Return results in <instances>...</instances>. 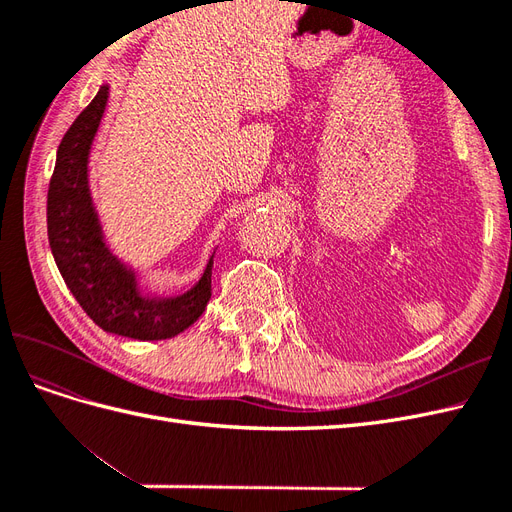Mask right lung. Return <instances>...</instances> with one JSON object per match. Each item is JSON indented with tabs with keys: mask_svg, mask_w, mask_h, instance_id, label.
<instances>
[{
	"mask_svg": "<svg viewBox=\"0 0 512 512\" xmlns=\"http://www.w3.org/2000/svg\"><path fill=\"white\" fill-rule=\"evenodd\" d=\"M106 102L108 85L104 83L59 143L46 198L51 252L74 299L100 329L141 342L168 339L205 312L211 299L215 252L200 280L175 297L147 292L136 271L113 254L89 190V151Z\"/></svg>",
	"mask_w": 512,
	"mask_h": 512,
	"instance_id": "right-lung-1",
	"label": "right lung"
}]
</instances>
